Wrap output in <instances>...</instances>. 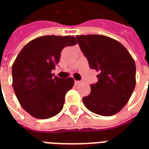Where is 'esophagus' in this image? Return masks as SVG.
<instances>
[{"instance_id":"esophagus-1","label":"esophagus","mask_w":149,"mask_h":149,"mask_svg":"<svg viewBox=\"0 0 149 149\" xmlns=\"http://www.w3.org/2000/svg\"><path fill=\"white\" fill-rule=\"evenodd\" d=\"M81 84V81H75V84H76V85H78V84Z\"/></svg>"}]
</instances>
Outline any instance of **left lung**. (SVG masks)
I'll return each instance as SVG.
<instances>
[{
	"mask_svg": "<svg viewBox=\"0 0 149 149\" xmlns=\"http://www.w3.org/2000/svg\"><path fill=\"white\" fill-rule=\"evenodd\" d=\"M78 45L89 67L99 72L98 81L83 103L91 112L104 116L120 112L136 86V65L125 46L103 35L77 36Z\"/></svg>",
	"mask_w": 149,
	"mask_h": 149,
	"instance_id": "1",
	"label": "left lung"
}]
</instances>
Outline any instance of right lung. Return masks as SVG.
<instances>
[{
	"label": "right lung",
	"instance_id": "right-lung-1",
	"mask_svg": "<svg viewBox=\"0 0 149 149\" xmlns=\"http://www.w3.org/2000/svg\"><path fill=\"white\" fill-rule=\"evenodd\" d=\"M73 36H43L21 49L12 66L13 87L21 107L37 119L58 114L73 78H59L52 73L60 61L62 49L75 45Z\"/></svg>",
	"mask_w": 149,
	"mask_h": 149
}]
</instances>
